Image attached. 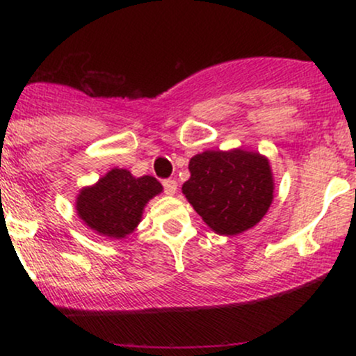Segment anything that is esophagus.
<instances>
[{
	"label": "esophagus",
	"mask_w": 356,
	"mask_h": 356,
	"mask_svg": "<svg viewBox=\"0 0 356 356\" xmlns=\"http://www.w3.org/2000/svg\"><path fill=\"white\" fill-rule=\"evenodd\" d=\"M164 191L167 195H174L177 192V182L172 181V179H167V181H164Z\"/></svg>",
	"instance_id": "esophagus-1"
}]
</instances>
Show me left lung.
<instances>
[{"label": "left lung", "mask_w": 356, "mask_h": 356, "mask_svg": "<svg viewBox=\"0 0 356 356\" xmlns=\"http://www.w3.org/2000/svg\"><path fill=\"white\" fill-rule=\"evenodd\" d=\"M189 172L182 194L216 234L254 227L275 197L269 159L252 150H206L191 159Z\"/></svg>", "instance_id": "obj_1"}]
</instances>
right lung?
<instances>
[{
    "instance_id": "right-lung-1",
    "label": "right lung",
    "mask_w": 356,
    "mask_h": 356,
    "mask_svg": "<svg viewBox=\"0 0 356 356\" xmlns=\"http://www.w3.org/2000/svg\"><path fill=\"white\" fill-rule=\"evenodd\" d=\"M162 192L152 175L134 177L127 169H112L92 186L81 187L76 216L95 234L124 239L137 229L147 202Z\"/></svg>"
}]
</instances>
